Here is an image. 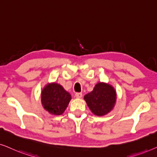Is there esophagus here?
Instances as JSON below:
<instances>
[{
    "mask_svg": "<svg viewBox=\"0 0 157 157\" xmlns=\"http://www.w3.org/2000/svg\"><path fill=\"white\" fill-rule=\"evenodd\" d=\"M75 96H76V98H81L82 97V94L81 93H76L75 94Z\"/></svg>",
    "mask_w": 157,
    "mask_h": 157,
    "instance_id": "esophagus-1",
    "label": "esophagus"
}]
</instances>
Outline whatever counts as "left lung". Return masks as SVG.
<instances>
[{"label": "left lung", "instance_id": "1", "mask_svg": "<svg viewBox=\"0 0 157 157\" xmlns=\"http://www.w3.org/2000/svg\"><path fill=\"white\" fill-rule=\"evenodd\" d=\"M83 98L94 114L102 117L113 110L117 95L114 88L109 83L98 82Z\"/></svg>", "mask_w": 157, "mask_h": 157}]
</instances>
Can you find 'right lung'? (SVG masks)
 Listing matches in <instances>:
<instances>
[{
    "label": "right lung",
    "mask_w": 157,
    "mask_h": 157,
    "mask_svg": "<svg viewBox=\"0 0 157 157\" xmlns=\"http://www.w3.org/2000/svg\"><path fill=\"white\" fill-rule=\"evenodd\" d=\"M41 104L45 110L52 115H61L67 108L71 96L59 83H48L41 91Z\"/></svg>",
    "instance_id": "1"
}]
</instances>
